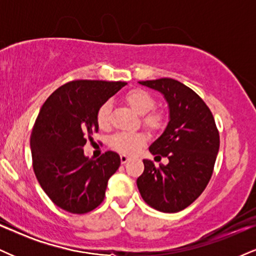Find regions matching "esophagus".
Listing matches in <instances>:
<instances>
[{
  "instance_id": "esophagus-1",
  "label": "esophagus",
  "mask_w": 256,
  "mask_h": 256,
  "mask_svg": "<svg viewBox=\"0 0 256 256\" xmlns=\"http://www.w3.org/2000/svg\"><path fill=\"white\" fill-rule=\"evenodd\" d=\"M128 160H130V158H128V155H120V161H122V164H126Z\"/></svg>"
}]
</instances>
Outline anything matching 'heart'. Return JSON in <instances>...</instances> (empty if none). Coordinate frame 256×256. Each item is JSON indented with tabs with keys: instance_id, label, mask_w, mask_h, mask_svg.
Returning a JSON list of instances; mask_svg holds the SVG:
<instances>
[{
	"instance_id": "obj_1",
	"label": "heart",
	"mask_w": 256,
	"mask_h": 256,
	"mask_svg": "<svg viewBox=\"0 0 256 256\" xmlns=\"http://www.w3.org/2000/svg\"><path fill=\"white\" fill-rule=\"evenodd\" d=\"M126 101L131 106V108L138 114L149 113L155 108V100L152 96L146 91L142 89H134L130 91L126 96ZM110 112H112V104L110 101L104 102L100 107L98 112V124L100 128H106L110 124ZM146 124L150 128H158L162 124V116L158 113H152L144 118ZM146 143V134L140 132H128L122 131L118 132L114 136H112L110 144L113 149L118 150L122 154H134L142 148Z\"/></svg>"
}]
</instances>
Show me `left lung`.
<instances>
[{"mask_svg": "<svg viewBox=\"0 0 256 256\" xmlns=\"http://www.w3.org/2000/svg\"><path fill=\"white\" fill-rule=\"evenodd\" d=\"M156 90L168 104V124L149 146L155 158H167L158 167L143 160L137 186L146 204L164 213H176L204 192L219 152V132L212 112L195 91L171 78L138 82Z\"/></svg>", "mask_w": 256, "mask_h": 256, "instance_id": "left-lung-1", "label": "left lung"}]
</instances>
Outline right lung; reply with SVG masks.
Returning a JSON list of instances; mask_svg holds the SVG:
<instances>
[{"label":"right lung","instance_id":"add662e5","mask_svg":"<svg viewBox=\"0 0 256 256\" xmlns=\"http://www.w3.org/2000/svg\"><path fill=\"white\" fill-rule=\"evenodd\" d=\"M125 82L74 80L44 102L31 134L34 171L44 192L73 214L95 210L104 201L108 179L120 156L106 152L98 160L84 155L86 138L98 131V112Z\"/></svg>","mask_w":256,"mask_h":256}]
</instances>
